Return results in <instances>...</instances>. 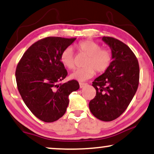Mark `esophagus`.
Here are the masks:
<instances>
[{
  "mask_svg": "<svg viewBox=\"0 0 154 154\" xmlns=\"http://www.w3.org/2000/svg\"><path fill=\"white\" fill-rule=\"evenodd\" d=\"M87 84H84V83H79V87L80 88H82L84 86H85Z\"/></svg>",
  "mask_w": 154,
  "mask_h": 154,
  "instance_id": "esophagus-1",
  "label": "esophagus"
}]
</instances>
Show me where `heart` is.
Segmentation results:
<instances>
[{"mask_svg":"<svg viewBox=\"0 0 154 154\" xmlns=\"http://www.w3.org/2000/svg\"><path fill=\"white\" fill-rule=\"evenodd\" d=\"M79 50L88 56L84 63L86 68L79 69L70 75V79L83 82L91 79L98 73L105 72L112 62V54L107 49H101L100 45L93 40H83L78 43ZM60 62L65 68L72 69L75 67L73 51L67 47L60 53Z\"/></svg>","mask_w":154,"mask_h":154,"instance_id":"obj_1","label":"heart"}]
</instances>
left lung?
Returning <instances> with one entry per match:
<instances>
[{"label": "left lung", "instance_id": "obj_1", "mask_svg": "<svg viewBox=\"0 0 154 154\" xmlns=\"http://www.w3.org/2000/svg\"><path fill=\"white\" fill-rule=\"evenodd\" d=\"M102 40L111 49L109 68L93 82L96 95L89 103L93 115L103 121H111L122 114L137 91L140 68L135 55L128 46L111 37Z\"/></svg>", "mask_w": 154, "mask_h": 154}]
</instances>
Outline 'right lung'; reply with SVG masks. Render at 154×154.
Wrapping results in <instances>:
<instances>
[{"mask_svg": "<svg viewBox=\"0 0 154 154\" xmlns=\"http://www.w3.org/2000/svg\"><path fill=\"white\" fill-rule=\"evenodd\" d=\"M76 38L48 37L32 45L17 65L15 76L23 102L37 118L47 123L66 113L69 95L79 88L76 80L59 84L68 75L60 53Z\"/></svg>", "mask_w": 154, "mask_h": 154, "instance_id": "obj_1", "label": "right lung"}]
</instances>
